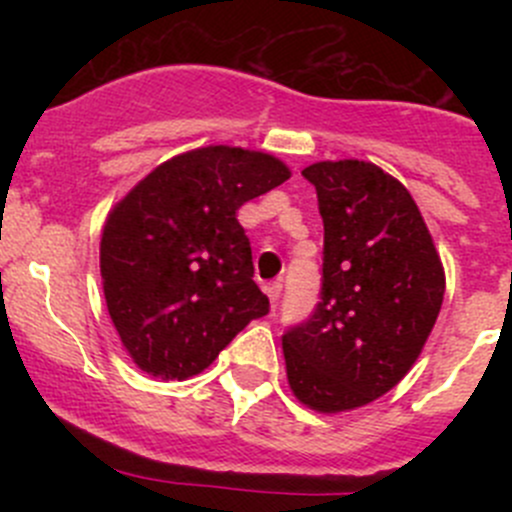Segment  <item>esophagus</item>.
<instances>
[{
	"instance_id": "esophagus-1",
	"label": "esophagus",
	"mask_w": 512,
	"mask_h": 512,
	"mask_svg": "<svg viewBox=\"0 0 512 512\" xmlns=\"http://www.w3.org/2000/svg\"><path fill=\"white\" fill-rule=\"evenodd\" d=\"M265 292H267V297H270V302L277 304V299H280V294H282V282H270V285L265 287Z\"/></svg>"
}]
</instances>
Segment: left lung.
<instances>
[{
  "mask_svg": "<svg viewBox=\"0 0 512 512\" xmlns=\"http://www.w3.org/2000/svg\"><path fill=\"white\" fill-rule=\"evenodd\" d=\"M324 220L322 302L282 337L299 404L342 414L394 389L416 364L446 292V272L401 180L369 160L302 170Z\"/></svg>",
  "mask_w": 512,
  "mask_h": 512,
  "instance_id": "8db88e82",
  "label": "left lung"
}]
</instances>
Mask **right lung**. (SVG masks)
<instances>
[{
  "instance_id": "1",
  "label": "right lung",
  "mask_w": 512,
  "mask_h": 512,
  "mask_svg": "<svg viewBox=\"0 0 512 512\" xmlns=\"http://www.w3.org/2000/svg\"><path fill=\"white\" fill-rule=\"evenodd\" d=\"M289 175L270 153L205 146L160 163L108 210L103 297L138 369L190 379L265 317L270 299L252 280L237 210Z\"/></svg>"
}]
</instances>
